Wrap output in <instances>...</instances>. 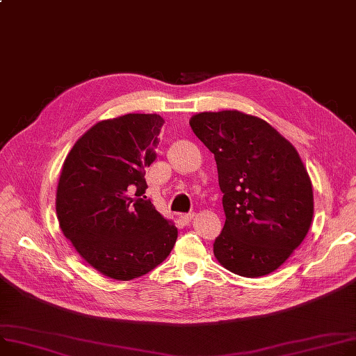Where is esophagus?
<instances>
[{
    "mask_svg": "<svg viewBox=\"0 0 356 356\" xmlns=\"http://www.w3.org/2000/svg\"><path fill=\"white\" fill-rule=\"evenodd\" d=\"M195 218V215H193V213H187V215H180V220L184 223V225H188V223H191L192 222V219Z\"/></svg>",
    "mask_w": 356,
    "mask_h": 356,
    "instance_id": "esophagus-1",
    "label": "esophagus"
}]
</instances>
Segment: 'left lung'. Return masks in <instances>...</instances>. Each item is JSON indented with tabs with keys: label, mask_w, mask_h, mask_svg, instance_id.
<instances>
[{
	"label": "left lung",
	"mask_w": 356,
	"mask_h": 356,
	"mask_svg": "<svg viewBox=\"0 0 356 356\" xmlns=\"http://www.w3.org/2000/svg\"><path fill=\"white\" fill-rule=\"evenodd\" d=\"M188 123L215 154L223 193L226 222L213 253L232 273L269 275L303 242L314 218L312 183L296 149L238 110L199 113Z\"/></svg>",
	"instance_id": "obj_1"
}]
</instances>
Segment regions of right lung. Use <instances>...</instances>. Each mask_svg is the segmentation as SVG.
<instances>
[{"label":"right lung","instance_id":"1","mask_svg":"<svg viewBox=\"0 0 356 356\" xmlns=\"http://www.w3.org/2000/svg\"><path fill=\"white\" fill-rule=\"evenodd\" d=\"M164 120L126 114L99 122L70 150L60 175V227L86 262L104 276L131 280L168 257L177 227L145 196L146 168Z\"/></svg>","mask_w":356,"mask_h":356}]
</instances>
